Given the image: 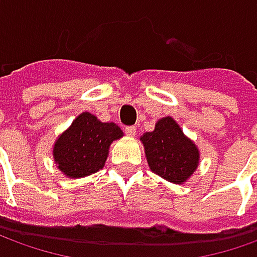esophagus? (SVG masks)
Returning <instances> with one entry per match:
<instances>
[{"instance_id":"esophagus-1","label":"esophagus","mask_w":257,"mask_h":257,"mask_svg":"<svg viewBox=\"0 0 257 257\" xmlns=\"http://www.w3.org/2000/svg\"><path fill=\"white\" fill-rule=\"evenodd\" d=\"M136 125H128V127H125L124 128V132H125V134H128V136H136Z\"/></svg>"}]
</instances>
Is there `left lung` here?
<instances>
[{
    "label": "left lung",
    "instance_id": "8db88e82",
    "mask_svg": "<svg viewBox=\"0 0 257 257\" xmlns=\"http://www.w3.org/2000/svg\"><path fill=\"white\" fill-rule=\"evenodd\" d=\"M142 142L152 172L169 182H186L197 169L199 150L172 117L157 121L156 128L144 134Z\"/></svg>",
    "mask_w": 257,
    "mask_h": 257
}]
</instances>
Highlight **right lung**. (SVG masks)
I'll list each match as a JSON object with an SVG mask.
<instances>
[{"mask_svg":"<svg viewBox=\"0 0 257 257\" xmlns=\"http://www.w3.org/2000/svg\"><path fill=\"white\" fill-rule=\"evenodd\" d=\"M123 132L114 123H101L90 113L80 114L54 146V160L65 176L78 179L103 169L108 147Z\"/></svg>","mask_w":257,"mask_h":257,"instance_id":"1","label":"right lung"}]
</instances>
